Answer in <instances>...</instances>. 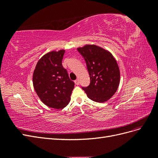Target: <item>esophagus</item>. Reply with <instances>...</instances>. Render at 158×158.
<instances>
[{
    "label": "esophagus",
    "mask_w": 158,
    "mask_h": 158,
    "mask_svg": "<svg viewBox=\"0 0 158 158\" xmlns=\"http://www.w3.org/2000/svg\"><path fill=\"white\" fill-rule=\"evenodd\" d=\"M74 82H75L76 85H78V84H79V80H78V79H76V80L74 81Z\"/></svg>",
    "instance_id": "esophagus-1"
}]
</instances>
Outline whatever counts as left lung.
Wrapping results in <instances>:
<instances>
[{
  "instance_id": "obj_1",
  "label": "left lung",
  "mask_w": 158,
  "mask_h": 158,
  "mask_svg": "<svg viewBox=\"0 0 158 158\" xmlns=\"http://www.w3.org/2000/svg\"><path fill=\"white\" fill-rule=\"evenodd\" d=\"M85 61L90 83L82 87L92 101L107 102L117 92L120 82V71L111 52L95 45L77 49Z\"/></svg>"
}]
</instances>
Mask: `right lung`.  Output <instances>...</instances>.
Returning a JSON list of instances; mask_svg holds the SVG:
<instances>
[{"label": "right lung", "instance_id": "right-lung-1", "mask_svg": "<svg viewBox=\"0 0 158 158\" xmlns=\"http://www.w3.org/2000/svg\"><path fill=\"white\" fill-rule=\"evenodd\" d=\"M64 50L51 51L37 62L33 74V84L38 97L47 106L66 107L74 87L67 71L62 65Z\"/></svg>", "mask_w": 158, "mask_h": 158}]
</instances>
